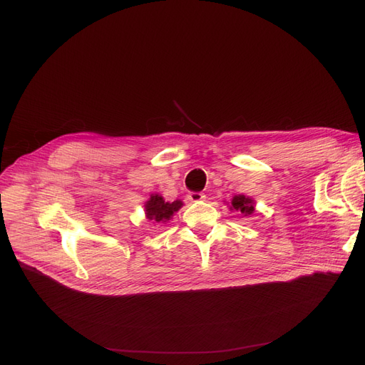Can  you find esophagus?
I'll return each mask as SVG.
<instances>
[{"label": "esophagus", "mask_w": 365, "mask_h": 365, "mask_svg": "<svg viewBox=\"0 0 365 365\" xmlns=\"http://www.w3.org/2000/svg\"><path fill=\"white\" fill-rule=\"evenodd\" d=\"M187 198H189L190 202H198V201L205 200V195L201 194V192H190V194L187 195Z\"/></svg>", "instance_id": "1"}]
</instances>
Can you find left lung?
<instances>
[{
  "label": "left lung",
  "mask_w": 365,
  "mask_h": 365,
  "mask_svg": "<svg viewBox=\"0 0 365 365\" xmlns=\"http://www.w3.org/2000/svg\"><path fill=\"white\" fill-rule=\"evenodd\" d=\"M255 200L245 195H235L231 200V205H229V210H234V212H240L244 216H250L255 213Z\"/></svg>",
  "instance_id": "left-lung-1"
}]
</instances>
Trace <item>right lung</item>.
I'll return each instance as SVG.
<instances>
[{"instance_id": "add662e5", "label": "right lung", "mask_w": 365, "mask_h": 365, "mask_svg": "<svg viewBox=\"0 0 365 365\" xmlns=\"http://www.w3.org/2000/svg\"><path fill=\"white\" fill-rule=\"evenodd\" d=\"M182 205L183 202L180 200L168 202L161 195L152 194L150 198L145 202V216L148 222L164 225L175 216V213L179 212Z\"/></svg>"}]
</instances>
